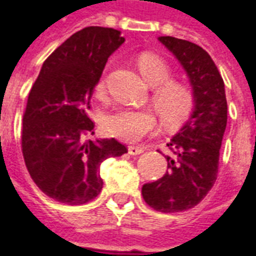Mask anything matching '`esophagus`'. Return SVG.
I'll use <instances>...</instances> for the list:
<instances>
[{
	"label": "esophagus",
	"instance_id": "1",
	"mask_svg": "<svg viewBox=\"0 0 256 256\" xmlns=\"http://www.w3.org/2000/svg\"><path fill=\"white\" fill-rule=\"evenodd\" d=\"M128 150L130 155H140V154L144 152V148H142V146H134V145H130L128 148Z\"/></svg>",
	"mask_w": 256,
	"mask_h": 256
}]
</instances>
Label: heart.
<instances>
[{"label":"heart","instance_id":"b5f03b06","mask_svg":"<svg viewBox=\"0 0 256 256\" xmlns=\"http://www.w3.org/2000/svg\"><path fill=\"white\" fill-rule=\"evenodd\" d=\"M138 68L145 80L156 88L152 94V102L163 122L170 126L185 122L196 106V96L190 86L172 80V67L156 54H142L138 58ZM106 78H101L97 84L98 93L106 90ZM102 124L112 137L126 142H136L154 132L158 120L150 110L120 108L108 114Z\"/></svg>","mask_w":256,"mask_h":256}]
</instances>
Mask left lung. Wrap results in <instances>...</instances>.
Wrapping results in <instances>:
<instances>
[{
	"label": "left lung",
	"instance_id": "8db88e82",
	"mask_svg": "<svg viewBox=\"0 0 256 256\" xmlns=\"http://www.w3.org/2000/svg\"><path fill=\"white\" fill-rule=\"evenodd\" d=\"M188 74L196 106L192 116L167 144V172L142 186L145 203L160 212L193 208L211 190L218 176L220 150L228 122L225 84L208 53L193 42L159 36Z\"/></svg>",
	"mask_w": 256,
	"mask_h": 256
}]
</instances>
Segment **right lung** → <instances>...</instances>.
<instances>
[{
  "instance_id": "obj_1",
  "label": "right lung",
  "mask_w": 256,
  "mask_h": 256,
  "mask_svg": "<svg viewBox=\"0 0 256 256\" xmlns=\"http://www.w3.org/2000/svg\"><path fill=\"white\" fill-rule=\"evenodd\" d=\"M124 42L120 31L86 27L45 60L23 115L22 152L32 181L49 198L79 206L102 189L100 164L122 156L115 138L84 140L94 134L88 115L90 98L108 58Z\"/></svg>"
}]
</instances>
